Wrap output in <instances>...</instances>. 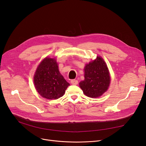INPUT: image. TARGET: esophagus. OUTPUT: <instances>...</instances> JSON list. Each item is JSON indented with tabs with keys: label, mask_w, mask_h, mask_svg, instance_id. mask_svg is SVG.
<instances>
[{
	"label": "esophagus",
	"mask_w": 146,
	"mask_h": 146,
	"mask_svg": "<svg viewBox=\"0 0 146 146\" xmlns=\"http://www.w3.org/2000/svg\"><path fill=\"white\" fill-rule=\"evenodd\" d=\"M70 83H71L72 85H77V84H78V80H76V79H73V80H72L71 81H70Z\"/></svg>",
	"instance_id": "1"
}]
</instances>
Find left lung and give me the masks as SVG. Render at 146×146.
I'll return each instance as SVG.
<instances>
[{
    "label": "left lung",
    "instance_id": "8db88e82",
    "mask_svg": "<svg viewBox=\"0 0 146 146\" xmlns=\"http://www.w3.org/2000/svg\"><path fill=\"white\" fill-rule=\"evenodd\" d=\"M110 77L108 68L100 56L87 64L85 68V80L79 83L83 93L90 98H98L108 90Z\"/></svg>",
    "mask_w": 146,
    "mask_h": 146
}]
</instances>
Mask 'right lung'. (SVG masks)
I'll return each instance as SVG.
<instances>
[{
	"instance_id": "obj_1",
	"label": "right lung",
	"mask_w": 146,
	"mask_h": 146,
	"mask_svg": "<svg viewBox=\"0 0 146 146\" xmlns=\"http://www.w3.org/2000/svg\"><path fill=\"white\" fill-rule=\"evenodd\" d=\"M33 80L38 93L50 100L62 97L69 86V83L60 73L55 59L47 57L39 64Z\"/></svg>"
}]
</instances>
